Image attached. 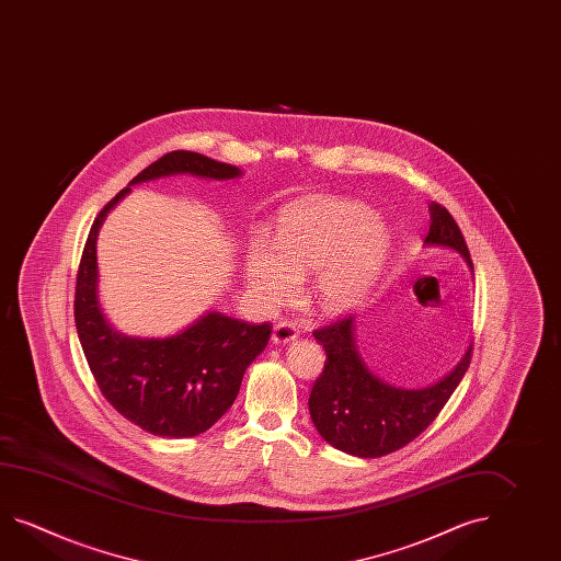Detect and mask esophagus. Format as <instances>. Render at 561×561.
<instances>
[{"instance_id": "34e87169", "label": "esophagus", "mask_w": 561, "mask_h": 561, "mask_svg": "<svg viewBox=\"0 0 561 561\" xmlns=\"http://www.w3.org/2000/svg\"><path fill=\"white\" fill-rule=\"evenodd\" d=\"M298 337V328L289 322H277L274 325V334H272V342L277 346H286L289 342H294Z\"/></svg>"}]
</instances>
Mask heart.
Returning <instances> with one entry per match:
<instances>
[{
    "mask_svg": "<svg viewBox=\"0 0 561 561\" xmlns=\"http://www.w3.org/2000/svg\"><path fill=\"white\" fill-rule=\"evenodd\" d=\"M390 233L373 207L344 197H306L277 217L275 239L248 243L243 272L263 308L298 294L311 274L310 296L325 313L354 308L387 260Z\"/></svg>",
    "mask_w": 561,
    "mask_h": 561,
    "instance_id": "b5f03b06",
    "label": "heart"
}]
</instances>
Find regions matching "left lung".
Instances as JSON below:
<instances>
[{
    "mask_svg": "<svg viewBox=\"0 0 561 561\" xmlns=\"http://www.w3.org/2000/svg\"><path fill=\"white\" fill-rule=\"evenodd\" d=\"M431 227L424 248L457 251L473 274L465 237L453 215L438 203L428 205ZM325 350L324 370L311 388L310 416L325 443L362 459H376L409 445L443 411L471 362V350L450 373L433 385L402 388L368 368L356 344L354 318L316 330Z\"/></svg>",
    "mask_w": 561,
    "mask_h": 561,
    "instance_id": "obj_1",
    "label": "left lung"
}]
</instances>
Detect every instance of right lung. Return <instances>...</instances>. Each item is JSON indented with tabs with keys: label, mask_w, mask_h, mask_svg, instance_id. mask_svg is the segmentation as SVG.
Masks as SVG:
<instances>
[{
	"label": "right lung",
	"mask_w": 561,
	"mask_h": 561,
	"mask_svg": "<svg viewBox=\"0 0 561 561\" xmlns=\"http://www.w3.org/2000/svg\"><path fill=\"white\" fill-rule=\"evenodd\" d=\"M173 174L229 181L241 169L199 152L174 150L138 173L99 213L76 277L75 320L88 366L104 399L150 435L185 438L211 428L237 399L243 374L270 342L272 325H251L209 310L167 337L126 336L99 298L96 239L106 215L130 187Z\"/></svg>",
	"instance_id": "right-lung-1"
}]
</instances>
